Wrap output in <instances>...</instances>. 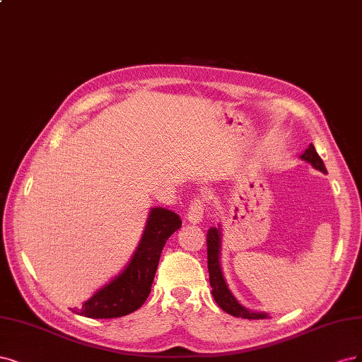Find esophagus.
<instances>
[{
	"mask_svg": "<svg viewBox=\"0 0 362 362\" xmlns=\"http://www.w3.org/2000/svg\"><path fill=\"white\" fill-rule=\"evenodd\" d=\"M203 215H204V203L202 200H192L191 204H189V209H188V221L189 223H200V221L203 219Z\"/></svg>",
	"mask_w": 362,
	"mask_h": 362,
	"instance_id": "1",
	"label": "esophagus"
}]
</instances>
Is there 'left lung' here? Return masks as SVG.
Wrapping results in <instances>:
<instances>
[{
  "label": "left lung",
  "instance_id": "8db88e82",
  "mask_svg": "<svg viewBox=\"0 0 362 362\" xmlns=\"http://www.w3.org/2000/svg\"><path fill=\"white\" fill-rule=\"evenodd\" d=\"M300 159L307 160L314 168L326 173L323 160L317 155L316 148L313 144L308 146V148L300 155ZM219 251H221V231L219 227H211L207 230V267H209V279H211V287H212V295L216 300V304L223 308L226 313L231 314L235 317L242 319H266V313L259 311H251L245 308L239 304V300L233 296L230 291L223 271H221V263H219Z\"/></svg>",
  "mask_w": 362,
  "mask_h": 362
}]
</instances>
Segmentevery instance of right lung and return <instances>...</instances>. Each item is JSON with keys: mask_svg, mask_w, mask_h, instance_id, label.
Here are the masks:
<instances>
[{"mask_svg": "<svg viewBox=\"0 0 362 362\" xmlns=\"http://www.w3.org/2000/svg\"><path fill=\"white\" fill-rule=\"evenodd\" d=\"M180 227L182 219L177 214L164 207L151 209L131 262L74 311L90 319H114L138 310L150 295L165 242Z\"/></svg>", "mask_w": 362, "mask_h": 362, "instance_id": "obj_1", "label": "right lung"}]
</instances>
